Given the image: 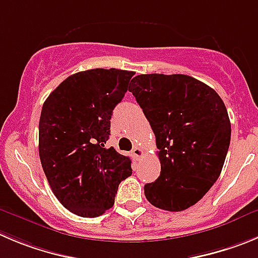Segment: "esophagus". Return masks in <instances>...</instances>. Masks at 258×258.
<instances>
[{
	"label": "esophagus",
	"instance_id": "obj_1",
	"mask_svg": "<svg viewBox=\"0 0 258 258\" xmlns=\"http://www.w3.org/2000/svg\"><path fill=\"white\" fill-rule=\"evenodd\" d=\"M132 155H134V158L136 159V160H139V159L144 155L143 149L139 148V146H135V148L132 149Z\"/></svg>",
	"mask_w": 258,
	"mask_h": 258
}]
</instances>
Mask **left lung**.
Returning <instances> with one entry per match:
<instances>
[{
    "instance_id": "obj_1",
    "label": "left lung",
    "mask_w": 258,
    "mask_h": 258,
    "mask_svg": "<svg viewBox=\"0 0 258 258\" xmlns=\"http://www.w3.org/2000/svg\"><path fill=\"white\" fill-rule=\"evenodd\" d=\"M131 83L162 165L158 179L144 187L146 199L162 210H186L223 169L232 134L227 108L213 88L187 75H139Z\"/></svg>"
}]
</instances>
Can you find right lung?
I'll return each mask as SVG.
<instances>
[{
	"label": "right lung",
	"instance_id": "obj_1",
	"mask_svg": "<svg viewBox=\"0 0 258 258\" xmlns=\"http://www.w3.org/2000/svg\"><path fill=\"white\" fill-rule=\"evenodd\" d=\"M132 71L94 69L74 74L44 102L39 119V156L54 196L83 218L114 205L131 159L105 148L110 117L123 99Z\"/></svg>",
	"mask_w": 258,
	"mask_h": 258
}]
</instances>
